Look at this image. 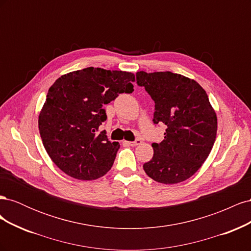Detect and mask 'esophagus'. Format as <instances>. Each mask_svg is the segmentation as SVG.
Returning <instances> with one entry per match:
<instances>
[{
  "mask_svg": "<svg viewBox=\"0 0 251 251\" xmlns=\"http://www.w3.org/2000/svg\"><path fill=\"white\" fill-rule=\"evenodd\" d=\"M141 139H139V138H137V139H135L134 141H131V142H128V144H130V146H132V147H135V146H139V144H141Z\"/></svg>",
  "mask_w": 251,
  "mask_h": 251,
  "instance_id": "1",
  "label": "esophagus"
}]
</instances>
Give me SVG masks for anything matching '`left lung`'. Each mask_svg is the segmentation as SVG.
I'll list each match as a JSON object with an SVG mask.
<instances>
[{
	"label": "left lung",
	"instance_id": "1",
	"mask_svg": "<svg viewBox=\"0 0 251 251\" xmlns=\"http://www.w3.org/2000/svg\"><path fill=\"white\" fill-rule=\"evenodd\" d=\"M155 102L154 125L164 124L161 142H153V158L143 164L149 177L175 184L192 177L206 160L217 136V116L198 82L166 72L136 73Z\"/></svg>",
	"mask_w": 251,
	"mask_h": 251
}]
</instances>
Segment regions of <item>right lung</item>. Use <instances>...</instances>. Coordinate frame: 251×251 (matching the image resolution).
<instances>
[{"label":"right lung","mask_w":251,"mask_h":251,"mask_svg":"<svg viewBox=\"0 0 251 251\" xmlns=\"http://www.w3.org/2000/svg\"><path fill=\"white\" fill-rule=\"evenodd\" d=\"M133 73L89 67L60 76L50 87L39 116L41 138L57 168L70 177L94 180L107 174L120 148L100 126L103 105L132 93Z\"/></svg>","instance_id":"1"}]
</instances>
